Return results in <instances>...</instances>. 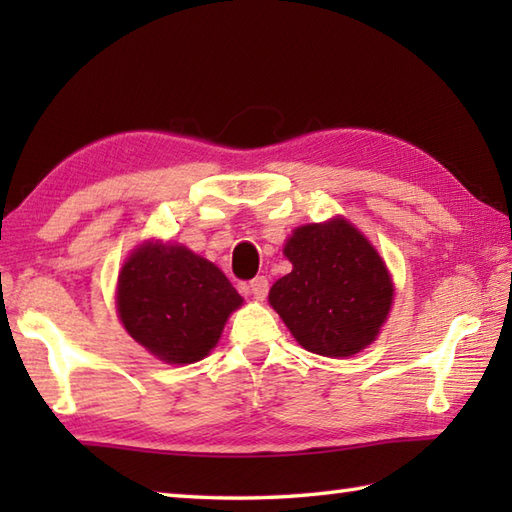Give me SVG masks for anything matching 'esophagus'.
I'll use <instances>...</instances> for the list:
<instances>
[{
    "label": "esophagus",
    "instance_id": "obj_1",
    "mask_svg": "<svg viewBox=\"0 0 512 512\" xmlns=\"http://www.w3.org/2000/svg\"><path fill=\"white\" fill-rule=\"evenodd\" d=\"M246 295H250L257 301H264L268 297V279L266 277H255L250 284L244 288Z\"/></svg>",
    "mask_w": 512,
    "mask_h": 512
}]
</instances>
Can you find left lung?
<instances>
[{
    "mask_svg": "<svg viewBox=\"0 0 512 512\" xmlns=\"http://www.w3.org/2000/svg\"><path fill=\"white\" fill-rule=\"evenodd\" d=\"M292 273L275 281L268 301L308 352L343 358L376 341L394 284L383 257L343 217L306 224L284 246Z\"/></svg>",
    "mask_w": 512,
    "mask_h": 512,
    "instance_id": "left-lung-1",
    "label": "left lung"
}]
</instances>
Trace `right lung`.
<instances>
[{
	"mask_svg": "<svg viewBox=\"0 0 512 512\" xmlns=\"http://www.w3.org/2000/svg\"><path fill=\"white\" fill-rule=\"evenodd\" d=\"M242 301L220 268L180 244L138 246L118 275L116 308L125 330L169 365L209 354Z\"/></svg>",
	"mask_w": 512,
	"mask_h": 512,
	"instance_id": "1",
	"label": "right lung"
}]
</instances>
